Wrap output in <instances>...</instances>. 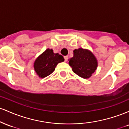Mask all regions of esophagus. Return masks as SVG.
<instances>
[{
	"instance_id": "obj_1",
	"label": "esophagus",
	"mask_w": 129,
	"mask_h": 129,
	"mask_svg": "<svg viewBox=\"0 0 129 129\" xmlns=\"http://www.w3.org/2000/svg\"><path fill=\"white\" fill-rule=\"evenodd\" d=\"M68 59H69V56H64V59H65V61H67V60H68Z\"/></svg>"
}]
</instances>
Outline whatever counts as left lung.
<instances>
[{"label": "left lung", "instance_id": "8db88e82", "mask_svg": "<svg viewBox=\"0 0 129 129\" xmlns=\"http://www.w3.org/2000/svg\"><path fill=\"white\" fill-rule=\"evenodd\" d=\"M69 65L75 73L81 78H90L98 66L96 59L87 50L83 48L73 51V57L69 59Z\"/></svg>", "mask_w": 129, "mask_h": 129}]
</instances>
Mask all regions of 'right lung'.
Segmentation results:
<instances>
[{"label":"right lung","instance_id":"1","mask_svg":"<svg viewBox=\"0 0 129 129\" xmlns=\"http://www.w3.org/2000/svg\"><path fill=\"white\" fill-rule=\"evenodd\" d=\"M64 61V58L58 53H54L53 50L47 49L41 54L34 63L35 72L41 78H45L52 73L57 63Z\"/></svg>","mask_w":129,"mask_h":129}]
</instances>
